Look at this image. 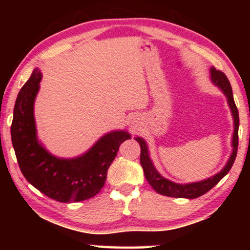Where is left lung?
Here are the masks:
<instances>
[{"label":"left lung","mask_w":250,"mask_h":250,"mask_svg":"<svg viewBox=\"0 0 250 250\" xmlns=\"http://www.w3.org/2000/svg\"><path fill=\"white\" fill-rule=\"evenodd\" d=\"M210 80L211 83L223 91V94L226 96L227 103L231 110V115L234 118V134H232L231 140V146L232 152L230 154L229 160L227 161L226 166L224 167L223 170L215 174L214 176L208 177V179L203 180L200 182H195V183H188V184H179L174 183L170 180L166 179L160 173L155 170V167L152 163L149 155V150H147L146 143L142 138L137 137L134 138L135 141L139 142L141 147V154H140V163L145 172L146 179L149 182V184L152 186V188L155 192H158L161 195H166L170 197H180V198H196L213 188L219 181H221L224 176H225L232 167L235 162L236 155H237V149H238V126H239V116H238V109H237L234 97H232V90L229 80L227 79L226 75L222 73L221 70H216V68L211 67L210 68Z\"/></svg>","instance_id":"left-lung-1"}]
</instances>
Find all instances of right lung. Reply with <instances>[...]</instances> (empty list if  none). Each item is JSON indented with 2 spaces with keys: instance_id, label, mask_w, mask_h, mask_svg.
Instances as JSON below:
<instances>
[{
  "instance_id": "right-lung-1",
  "label": "right lung",
  "mask_w": 250,
  "mask_h": 250,
  "mask_svg": "<svg viewBox=\"0 0 250 250\" xmlns=\"http://www.w3.org/2000/svg\"><path fill=\"white\" fill-rule=\"evenodd\" d=\"M41 80V71L34 69L14 105L11 135L21 172L34 188L57 202H80L94 197L104 185L108 168L120 145L131 135L126 131H112L75 159L50 154L37 139L34 118V101Z\"/></svg>"
}]
</instances>
